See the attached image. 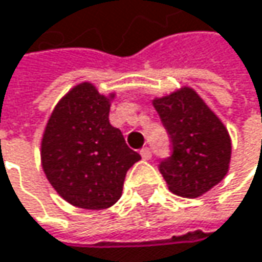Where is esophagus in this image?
Returning <instances> with one entry per match:
<instances>
[{"label": "esophagus", "instance_id": "1", "mask_svg": "<svg viewBox=\"0 0 262 262\" xmlns=\"http://www.w3.org/2000/svg\"><path fill=\"white\" fill-rule=\"evenodd\" d=\"M141 156H142L144 159H150V158H151V148H150V147L141 148Z\"/></svg>", "mask_w": 262, "mask_h": 262}]
</instances>
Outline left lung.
I'll return each mask as SVG.
<instances>
[{"label": "left lung", "instance_id": "1", "mask_svg": "<svg viewBox=\"0 0 262 262\" xmlns=\"http://www.w3.org/2000/svg\"><path fill=\"white\" fill-rule=\"evenodd\" d=\"M171 139V155L159 164L170 191L199 197L229 168L231 138L222 121L189 88L153 101Z\"/></svg>", "mask_w": 262, "mask_h": 262}]
</instances>
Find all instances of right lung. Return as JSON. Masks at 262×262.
Here are the masks:
<instances>
[{
    "label": "right lung",
    "instance_id": "add662e5",
    "mask_svg": "<svg viewBox=\"0 0 262 262\" xmlns=\"http://www.w3.org/2000/svg\"><path fill=\"white\" fill-rule=\"evenodd\" d=\"M109 98L81 83L60 100L43 133L47 179L67 202L83 209L114 205L127 170L141 159L109 123Z\"/></svg>",
    "mask_w": 262,
    "mask_h": 262
}]
</instances>
